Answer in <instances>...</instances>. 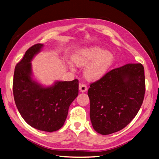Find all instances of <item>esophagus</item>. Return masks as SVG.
Wrapping results in <instances>:
<instances>
[{"instance_id":"obj_1","label":"esophagus","mask_w":159,"mask_h":159,"mask_svg":"<svg viewBox=\"0 0 159 159\" xmlns=\"http://www.w3.org/2000/svg\"><path fill=\"white\" fill-rule=\"evenodd\" d=\"M79 89L81 92H85L86 91L88 90V88L86 85L84 84H80V86H79Z\"/></svg>"}]
</instances>
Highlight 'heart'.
<instances>
[{
  "label": "heart",
  "mask_w": 159,
  "mask_h": 159,
  "mask_svg": "<svg viewBox=\"0 0 159 159\" xmlns=\"http://www.w3.org/2000/svg\"><path fill=\"white\" fill-rule=\"evenodd\" d=\"M74 64L78 67L85 66L84 74L88 81H96L107 73L114 61V56L110 51L99 46H93L81 50L73 57ZM71 70L74 66L70 64Z\"/></svg>",
  "instance_id": "heart-1"
}]
</instances>
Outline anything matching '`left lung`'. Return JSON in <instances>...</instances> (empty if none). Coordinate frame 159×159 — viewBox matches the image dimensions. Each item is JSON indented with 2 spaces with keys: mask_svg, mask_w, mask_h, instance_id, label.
<instances>
[{
  "mask_svg": "<svg viewBox=\"0 0 159 159\" xmlns=\"http://www.w3.org/2000/svg\"><path fill=\"white\" fill-rule=\"evenodd\" d=\"M145 93L144 67L127 64L90 84V119L96 132L109 134L125 127L140 109Z\"/></svg>",
  "mask_w": 159,
  "mask_h": 159,
  "instance_id": "obj_1",
  "label": "left lung"
}]
</instances>
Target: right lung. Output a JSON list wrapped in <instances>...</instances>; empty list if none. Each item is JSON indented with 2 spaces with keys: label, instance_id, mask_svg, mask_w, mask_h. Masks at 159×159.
<instances>
[{
  "label": "right lung",
  "instance_id": "add662e5",
  "mask_svg": "<svg viewBox=\"0 0 159 159\" xmlns=\"http://www.w3.org/2000/svg\"><path fill=\"white\" fill-rule=\"evenodd\" d=\"M44 46L37 44L28 49L15 67L13 95L24 120L38 130L57 131L64 125L72 102L78 95L79 81H55L44 87L32 78L31 61Z\"/></svg>",
  "mask_w": 159,
  "mask_h": 159
}]
</instances>
